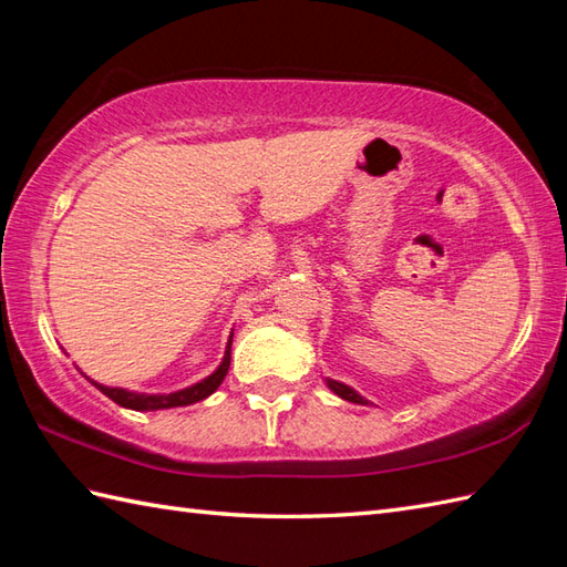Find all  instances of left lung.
<instances>
[{
    "label": "left lung",
    "instance_id": "1",
    "mask_svg": "<svg viewBox=\"0 0 567 567\" xmlns=\"http://www.w3.org/2000/svg\"><path fill=\"white\" fill-rule=\"evenodd\" d=\"M323 382H327V388L333 392V394H339L341 400H346V402H353V404H370L363 394H358L351 384H346V382H339V380H331V378H323Z\"/></svg>",
    "mask_w": 567,
    "mask_h": 567
}]
</instances>
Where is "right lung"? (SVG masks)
I'll return each instance as SVG.
<instances>
[{
    "label": "right lung",
    "instance_id": "1",
    "mask_svg": "<svg viewBox=\"0 0 567 567\" xmlns=\"http://www.w3.org/2000/svg\"><path fill=\"white\" fill-rule=\"evenodd\" d=\"M231 343H234V331H231V336H228V341H226V351H224L221 363L216 365V370L212 372V375H207V378L195 382V384H189V388L167 392V394H146V392H134V390H126V388H106V384L87 378V375H84V372H82V375L87 378L102 394L110 396L112 402H116L118 406H124V409H134V412H158V409L187 406V404H195V402L207 400V396L214 394L216 388H219V384L224 382L226 372H228V365H231Z\"/></svg>",
    "mask_w": 567,
    "mask_h": 567
}]
</instances>
